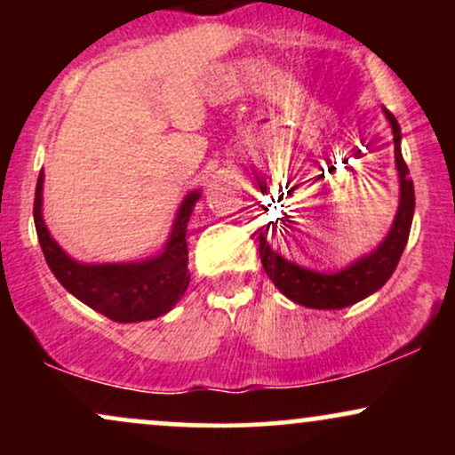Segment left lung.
<instances>
[{
  "instance_id": "left-lung-1",
  "label": "left lung",
  "mask_w": 455,
  "mask_h": 455,
  "mask_svg": "<svg viewBox=\"0 0 455 455\" xmlns=\"http://www.w3.org/2000/svg\"><path fill=\"white\" fill-rule=\"evenodd\" d=\"M383 113L387 117L391 132H394L400 201L389 233L385 235V239L377 248L353 260L344 269L327 274V271L301 267L295 260L282 254L280 237L284 231L278 228V222H267L263 228H259V254L265 274L278 286L280 293L295 304L315 307V310H340V307L353 306L377 293L398 267L404 245L409 242L412 213H415V190H412V180L409 177V166L402 158V130L398 119L385 107Z\"/></svg>"
}]
</instances>
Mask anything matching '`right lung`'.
Listing matches in <instances>:
<instances>
[{"instance_id":"obj_1","label":"right lung","mask_w":455,"mask_h":455,"mask_svg":"<svg viewBox=\"0 0 455 455\" xmlns=\"http://www.w3.org/2000/svg\"><path fill=\"white\" fill-rule=\"evenodd\" d=\"M44 173L40 171L34 198V222L46 265L61 286L115 323L151 321L173 310L190 284L186 228L201 190L188 192L175 213L164 248L154 257L128 263H81L51 237L43 218Z\"/></svg>"}]
</instances>
